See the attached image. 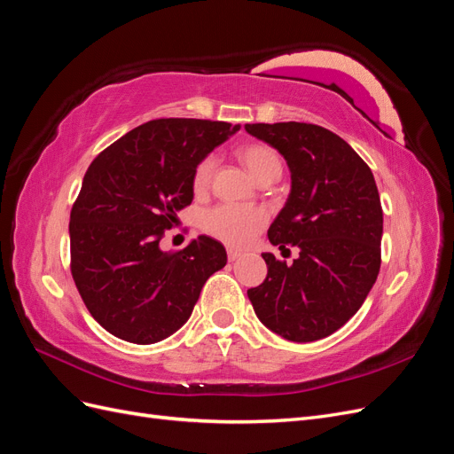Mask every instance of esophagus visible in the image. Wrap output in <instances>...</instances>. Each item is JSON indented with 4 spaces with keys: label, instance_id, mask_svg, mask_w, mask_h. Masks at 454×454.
I'll list each match as a JSON object with an SVG mask.
<instances>
[{
    "label": "esophagus",
    "instance_id": "esophagus-1",
    "mask_svg": "<svg viewBox=\"0 0 454 454\" xmlns=\"http://www.w3.org/2000/svg\"><path fill=\"white\" fill-rule=\"evenodd\" d=\"M227 257H229V261H237V259H240V257H242V254H240V252H237V250L229 248V250H227Z\"/></svg>",
    "mask_w": 454,
    "mask_h": 454
}]
</instances>
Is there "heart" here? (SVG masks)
<instances>
[{"label":"heart","instance_id":"obj_1","mask_svg":"<svg viewBox=\"0 0 454 454\" xmlns=\"http://www.w3.org/2000/svg\"><path fill=\"white\" fill-rule=\"evenodd\" d=\"M240 162L252 174L255 180H263L270 172H280V159L277 151L263 144L244 145L239 151ZM215 159L212 155L204 157L193 172V189L197 193L204 191L210 184ZM267 225V212L254 206H235L219 204L208 210L202 217L204 231L214 239L222 240L232 248H244L248 246L257 232Z\"/></svg>","mask_w":454,"mask_h":454}]
</instances>
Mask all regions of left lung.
<instances>
[{
  "label": "left lung",
  "mask_w": 454,
  "mask_h": 454,
  "mask_svg": "<svg viewBox=\"0 0 454 454\" xmlns=\"http://www.w3.org/2000/svg\"><path fill=\"white\" fill-rule=\"evenodd\" d=\"M246 132L286 159L292 189L269 227L280 250L295 246L292 265L270 252L265 282L248 290L257 318L294 342L337 332L364 305L380 269L382 208L362 157L337 134L307 122H255Z\"/></svg>",
  "instance_id": "8db88e82"
}]
</instances>
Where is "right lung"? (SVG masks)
Masks as SVG:
<instances>
[{"instance_id":"add662e5","label":"right lung","mask_w":454,"mask_h":454,"mask_svg":"<svg viewBox=\"0 0 454 454\" xmlns=\"http://www.w3.org/2000/svg\"><path fill=\"white\" fill-rule=\"evenodd\" d=\"M239 130L223 121L155 119L90 162L70 214L72 277L106 332L136 345L170 337L225 267L223 244L210 237L176 254L159 242L193 202L197 164Z\"/></svg>"}]
</instances>
